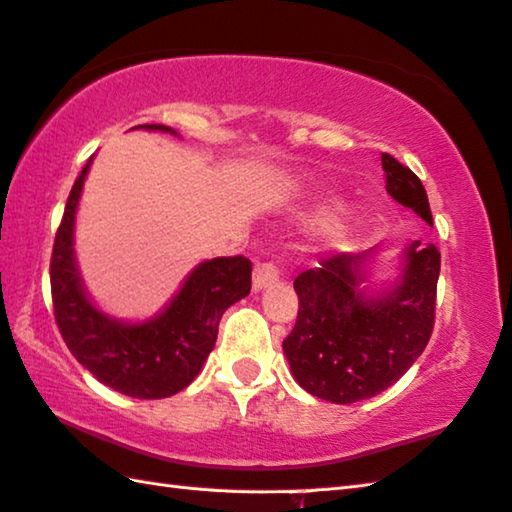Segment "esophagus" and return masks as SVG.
I'll return each mask as SVG.
<instances>
[{
  "label": "esophagus",
  "instance_id": "34e87169",
  "mask_svg": "<svg viewBox=\"0 0 512 512\" xmlns=\"http://www.w3.org/2000/svg\"><path fill=\"white\" fill-rule=\"evenodd\" d=\"M279 282V270L275 264H257L253 270V290H259L275 286Z\"/></svg>",
  "mask_w": 512,
  "mask_h": 512
}]
</instances>
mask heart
<instances>
[{
    "instance_id": "obj_1",
    "label": "heart",
    "mask_w": 512,
    "mask_h": 512,
    "mask_svg": "<svg viewBox=\"0 0 512 512\" xmlns=\"http://www.w3.org/2000/svg\"><path fill=\"white\" fill-rule=\"evenodd\" d=\"M330 210H333V206H328V204L315 206L308 210L306 217L310 219V222H322V219L330 217ZM362 228H364L362 217L353 213V210H348V213H339L335 217H330L326 222L324 233H322V242L328 250H335V253H339V250H348L357 242L359 235H362Z\"/></svg>"
}]
</instances>
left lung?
I'll return each instance as SVG.
<instances>
[{
  "mask_svg": "<svg viewBox=\"0 0 512 512\" xmlns=\"http://www.w3.org/2000/svg\"><path fill=\"white\" fill-rule=\"evenodd\" d=\"M386 193L433 226L424 184L382 153ZM377 250L335 255L295 279L299 313L284 339L295 382L313 397L353 404L393 386L417 362L433 333L442 255L433 244L399 248L397 277L373 286Z\"/></svg>",
  "mask_w": 512,
  "mask_h": 512,
  "instance_id": "left-lung-1",
  "label": "left lung"
}]
</instances>
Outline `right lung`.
<instances>
[{"instance_id": "1", "label": "right lung", "mask_w": 512, "mask_h": 512, "mask_svg": "<svg viewBox=\"0 0 512 512\" xmlns=\"http://www.w3.org/2000/svg\"><path fill=\"white\" fill-rule=\"evenodd\" d=\"M135 128L177 135L162 124ZM93 157L70 190L50 259L59 333L77 362L108 388L135 399L170 397L199 375L215 348L219 319L250 293L253 266L246 257L206 259L190 270L170 302L144 322L104 313L90 299L75 257V217Z\"/></svg>"}]
</instances>
